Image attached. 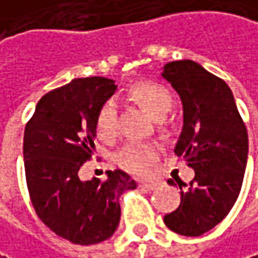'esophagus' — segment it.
Returning <instances> with one entry per match:
<instances>
[{"instance_id": "34e87169", "label": "esophagus", "mask_w": 258, "mask_h": 258, "mask_svg": "<svg viewBox=\"0 0 258 258\" xmlns=\"http://www.w3.org/2000/svg\"><path fill=\"white\" fill-rule=\"evenodd\" d=\"M158 184H159L158 181H140L139 186L143 187V189H148V190H153Z\"/></svg>"}]
</instances>
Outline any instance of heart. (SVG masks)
<instances>
[{
    "label": "heart",
    "mask_w": 258,
    "mask_h": 258,
    "mask_svg": "<svg viewBox=\"0 0 258 258\" xmlns=\"http://www.w3.org/2000/svg\"><path fill=\"white\" fill-rule=\"evenodd\" d=\"M131 99L145 109L155 119L164 118L173 107V94L170 90L153 81H140L133 84L128 88ZM96 131L100 139L106 142L113 140L118 133V116L116 106L107 100L100 106L96 118ZM158 155V148L155 145H128L116 155V164L133 174L149 173L152 162Z\"/></svg>",
    "instance_id": "b5f03b06"
}]
</instances>
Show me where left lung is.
Wrapping results in <instances>:
<instances>
[{
  "label": "left lung",
  "mask_w": 258,
  "mask_h": 258,
  "mask_svg": "<svg viewBox=\"0 0 258 258\" xmlns=\"http://www.w3.org/2000/svg\"><path fill=\"white\" fill-rule=\"evenodd\" d=\"M162 77L183 103V130L174 152L195 170L189 184L177 181L181 201L164 223L178 235L199 236L222 222L239 197L248 134L229 85L197 61H170ZM168 184L176 186L173 178Z\"/></svg>",
  "instance_id": "8db88e82"
}]
</instances>
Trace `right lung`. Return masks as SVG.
Instances as JSON below:
<instances>
[{
	"instance_id": "1",
	"label": "right lung",
	"mask_w": 258,
	"mask_h": 258,
	"mask_svg": "<svg viewBox=\"0 0 258 258\" xmlns=\"http://www.w3.org/2000/svg\"><path fill=\"white\" fill-rule=\"evenodd\" d=\"M115 90L103 77L72 80L41 97L25 128V174L36 216L72 244L110 238L119 224V197L136 189L121 170L107 171L103 181L78 176L94 153L97 112Z\"/></svg>"
}]
</instances>
